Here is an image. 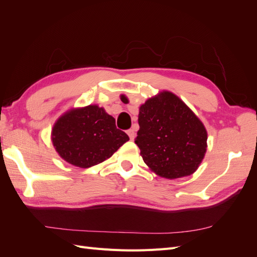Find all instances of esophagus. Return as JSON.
<instances>
[{"mask_svg":"<svg viewBox=\"0 0 257 257\" xmlns=\"http://www.w3.org/2000/svg\"><path fill=\"white\" fill-rule=\"evenodd\" d=\"M127 135L130 136V139H131V141H133V139L135 138V131H134L133 128L127 130Z\"/></svg>","mask_w":257,"mask_h":257,"instance_id":"34e87169","label":"esophagus"}]
</instances>
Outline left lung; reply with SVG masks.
Wrapping results in <instances>:
<instances>
[{"label": "left lung", "instance_id": "obj_1", "mask_svg": "<svg viewBox=\"0 0 257 257\" xmlns=\"http://www.w3.org/2000/svg\"><path fill=\"white\" fill-rule=\"evenodd\" d=\"M138 124L135 144L152 172L177 179L198 168L207 150V131L174 93L163 91L148 99L139 107Z\"/></svg>", "mask_w": 257, "mask_h": 257}]
</instances>
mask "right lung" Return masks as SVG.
<instances>
[{"label": "right lung", "mask_w": 257, "mask_h": 257, "mask_svg": "<svg viewBox=\"0 0 257 257\" xmlns=\"http://www.w3.org/2000/svg\"><path fill=\"white\" fill-rule=\"evenodd\" d=\"M51 141L64 161L89 168L109 159L130 138L116 128L114 118L104 108L89 105L61 115L53 125Z\"/></svg>", "instance_id": "1"}]
</instances>
